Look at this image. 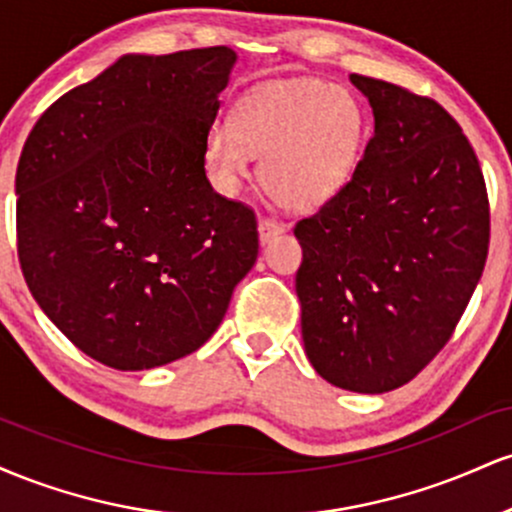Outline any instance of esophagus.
<instances>
[{"mask_svg": "<svg viewBox=\"0 0 512 512\" xmlns=\"http://www.w3.org/2000/svg\"><path fill=\"white\" fill-rule=\"evenodd\" d=\"M257 231H260V243L267 245V243H272L276 236H281V233H284V226L272 219H260V223H257Z\"/></svg>", "mask_w": 512, "mask_h": 512, "instance_id": "obj_1", "label": "esophagus"}]
</instances>
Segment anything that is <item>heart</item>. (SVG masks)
<instances>
[{"label": "heart", "instance_id": "b5f03b06", "mask_svg": "<svg viewBox=\"0 0 512 512\" xmlns=\"http://www.w3.org/2000/svg\"><path fill=\"white\" fill-rule=\"evenodd\" d=\"M368 137V115L344 86L298 79L260 88L236 105L231 127L214 125L204 161L223 190L250 178L262 156L264 190L279 207L315 211L354 178Z\"/></svg>", "mask_w": 512, "mask_h": 512}]
</instances>
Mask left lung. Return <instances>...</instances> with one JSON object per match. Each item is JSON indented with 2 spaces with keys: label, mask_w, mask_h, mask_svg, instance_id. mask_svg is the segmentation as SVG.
Instances as JSON below:
<instances>
[{
  "label": "left lung",
  "mask_w": 512,
  "mask_h": 512,
  "mask_svg": "<svg viewBox=\"0 0 512 512\" xmlns=\"http://www.w3.org/2000/svg\"><path fill=\"white\" fill-rule=\"evenodd\" d=\"M375 129L346 190L296 223L305 356L327 383L380 395L443 349L489 252L477 154L445 108L351 74Z\"/></svg>",
  "instance_id": "left-lung-1"
}]
</instances>
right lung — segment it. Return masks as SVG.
<instances>
[{
    "label": "right lung",
    "mask_w": 512,
    "mask_h": 512,
    "mask_svg": "<svg viewBox=\"0 0 512 512\" xmlns=\"http://www.w3.org/2000/svg\"><path fill=\"white\" fill-rule=\"evenodd\" d=\"M236 60L226 45L125 55L57 98L23 144V276L57 330L105 366L197 351L257 260L255 214L204 170Z\"/></svg>",
    "instance_id": "right-lung-1"
}]
</instances>
